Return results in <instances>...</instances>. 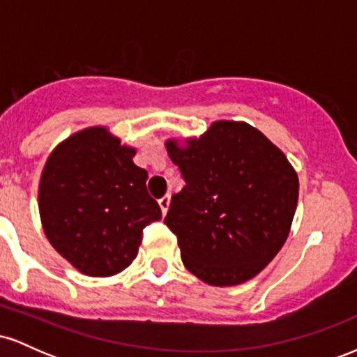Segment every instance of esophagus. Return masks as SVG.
I'll list each match as a JSON object with an SVG mask.
<instances>
[{
	"instance_id": "obj_1",
	"label": "esophagus",
	"mask_w": 357,
	"mask_h": 357,
	"mask_svg": "<svg viewBox=\"0 0 357 357\" xmlns=\"http://www.w3.org/2000/svg\"><path fill=\"white\" fill-rule=\"evenodd\" d=\"M158 203H159V206H161L162 215H166L167 208H169V203H171V196H169V195H165L161 199H159Z\"/></svg>"
}]
</instances>
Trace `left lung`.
<instances>
[{
  "label": "left lung",
  "mask_w": 357,
  "mask_h": 357,
  "mask_svg": "<svg viewBox=\"0 0 357 357\" xmlns=\"http://www.w3.org/2000/svg\"><path fill=\"white\" fill-rule=\"evenodd\" d=\"M166 149L184 179L165 218L184 267L218 287L255 277L285 243L297 208L298 179L285 154L255 127L231 121Z\"/></svg>",
  "instance_id": "obj_1"
}]
</instances>
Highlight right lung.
Wrapping results in <instances>:
<instances>
[{
	"instance_id": "right-lung-1",
	"label": "right lung",
	"mask_w": 357,
	"mask_h": 357,
	"mask_svg": "<svg viewBox=\"0 0 357 357\" xmlns=\"http://www.w3.org/2000/svg\"><path fill=\"white\" fill-rule=\"evenodd\" d=\"M105 127H89L55 147L43 167L38 208L52 247L82 273L109 277L137 257L161 208L146 190L147 171L132 162Z\"/></svg>"
}]
</instances>
